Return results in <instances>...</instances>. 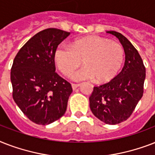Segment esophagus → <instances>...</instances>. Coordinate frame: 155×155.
<instances>
[{
  "mask_svg": "<svg viewBox=\"0 0 155 155\" xmlns=\"http://www.w3.org/2000/svg\"><path fill=\"white\" fill-rule=\"evenodd\" d=\"M79 86H80V84H71V87H72L73 90L76 89Z\"/></svg>",
  "mask_w": 155,
  "mask_h": 155,
  "instance_id": "esophagus-1",
  "label": "esophagus"
}]
</instances>
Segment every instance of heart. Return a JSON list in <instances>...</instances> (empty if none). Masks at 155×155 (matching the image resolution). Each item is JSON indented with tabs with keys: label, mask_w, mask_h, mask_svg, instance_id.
I'll return each instance as SVG.
<instances>
[{
	"label": "heart",
	"mask_w": 155,
	"mask_h": 155,
	"mask_svg": "<svg viewBox=\"0 0 155 155\" xmlns=\"http://www.w3.org/2000/svg\"><path fill=\"white\" fill-rule=\"evenodd\" d=\"M124 59L121 45L99 36L81 38L71 46H59L54 52L56 65L64 75L70 74L83 61L85 66L70 75L75 81L95 79L99 84L109 82L120 72Z\"/></svg>",
	"instance_id": "1"
}]
</instances>
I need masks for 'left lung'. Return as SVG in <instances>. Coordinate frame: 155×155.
Instances as JSON below:
<instances>
[{"instance_id": "left-lung-1", "label": "left lung", "mask_w": 155, "mask_h": 155, "mask_svg": "<svg viewBox=\"0 0 155 155\" xmlns=\"http://www.w3.org/2000/svg\"><path fill=\"white\" fill-rule=\"evenodd\" d=\"M107 33L117 38L122 45L125 66L113 80L93 87L89 105L96 117L116 125L130 117L142 97L146 68L138 51L124 35L112 30Z\"/></svg>"}]
</instances>
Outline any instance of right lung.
Masks as SVG:
<instances>
[{
	"label": "right lung",
	"mask_w": 155,
	"mask_h": 155,
	"mask_svg": "<svg viewBox=\"0 0 155 155\" xmlns=\"http://www.w3.org/2000/svg\"><path fill=\"white\" fill-rule=\"evenodd\" d=\"M70 32L49 28L33 36L14 58L10 79L13 97L33 122L47 125L62 117L72 92L55 72L54 52Z\"/></svg>",
	"instance_id": "obj_1"
}]
</instances>
